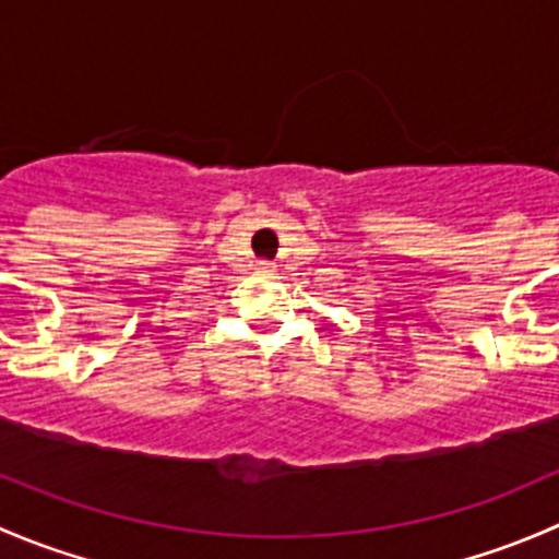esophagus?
I'll return each mask as SVG.
<instances>
[{
	"mask_svg": "<svg viewBox=\"0 0 559 559\" xmlns=\"http://www.w3.org/2000/svg\"><path fill=\"white\" fill-rule=\"evenodd\" d=\"M257 270H259V275H275V267L270 262H259Z\"/></svg>",
	"mask_w": 559,
	"mask_h": 559,
	"instance_id": "obj_1",
	"label": "esophagus"
}]
</instances>
